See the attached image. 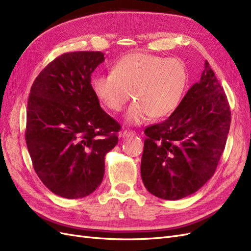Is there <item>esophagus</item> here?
I'll return each mask as SVG.
<instances>
[{
	"mask_svg": "<svg viewBox=\"0 0 251 251\" xmlns=\"http://www.w3.org/2000/svg\"><path fill=\"white\" fill-rule=\"evenodd\" d=\"M136 135L135 131H131V130H126L123 132V137H130V136H134Z\"/></svg>",
	"mask_w": 251,
	"mask_h": 251,
	"instance_id": "esophagus-1",
	"label": "esophagus"
}]
</instances>
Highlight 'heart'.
Wrapping results in <instances>:
<instances>
[{"instance_id":"heart-1","label":"heart","mask_w":251,"mask_h":251,"mask_svg":"<svg viewBox=\"0 0 251 251\" xmlns=\"http://www.w3.org/2000/svg\"><path fill=\"white\" fill-rule=\"evenodd\" d=\"M186 81L181 60L132 53L119 59L112 73L97 74L92 88L97 100L113 112L123 109L133 95L136 100L127 109L126 119L131 125H141L151 116L162 118L176 109Z\"/></svg>"}]
</instances>
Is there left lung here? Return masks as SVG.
<instances>
[{"label": "left lung", "mask_w": 251, "mask_h": 251, "mask_svg": "<svg viewBox=\"0 0 251 251\" xmlns=\"http://www.w3.org/2000/svg\"><path fill=\"white\" fill-rule=\"evenodd\" d=\"M230 109L207 60L172 115L144 130L141 178L148 191L164 200L196 193L212 177L230 127Z\"/></svg>", "instance_id": "obj_1"}]
</instances>
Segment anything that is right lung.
I'll return each mask as SVG.
<instances>
[{"label":"right lung","instance_id":"obj_1","mask_svg":"<svg viewBox=\"0 0 251 251\" xmlns=\"http://www.w3.org/2000/svg\"><path fill=\"white\" fill-rule=\"evenodd\" d=\"M103 60L100 51L64 53L30 90L28 151L41 181L63 198H83L100 185L104 157L118 142L120 126L100 108L91 85Z\"/></svg>","mask_w":251,"mask_h":251}]
</instances>
